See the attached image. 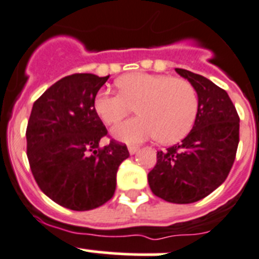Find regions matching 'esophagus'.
<instances>
[{
	"mask_svg": "<svg viewBox=\"0 0 259 259\" xmlns=\"http://www.w3.org/2000/svg\"><path fill=\"white\" fill-rule=\"evenodd\" d=\"M127 149H129V153H130V154H135L138 151H139V147H137V146H129V147H127Z\"/></svg>",
	"mask_w": 259,
	"mask_h": 259,
	"instance_id": "obj_1",
	"label": "esophagus"
}]
</instances>
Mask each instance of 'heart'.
Here are the masks:
<instances>
[{
  "mask_svg": "<svg viewBox=\"0 0 259 259\" xmlns=\"http://www.w3.org/2000/svg\"><path fill=\"white\" fill-rule=\"evenodd\" d=\"M118 92L102 89L94 97V111L105 124L112 125L137 108L139 116L120 122L113 138L126 143H141L157 137L172 144L187 137L198 113L194 87L168 75L135 72L117 80Z\"/></svg>",
  "mask_w": 259,
  "mask_h": 259,
  "instance_id": "obj_1",
  "label": "heart"
}]
</instances>
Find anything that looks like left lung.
<instances>
[{"label":"left lung","mask_w":259,"mask_h":259,"mask_svg":"<svg viewBox=\"0 0 259 259\" xmlns=\"http://www.w3.org/2000/svg\"><path fill=\"white\" fill-rule=\"evenodd\" d=\"M175 70L197 92V118L181 143L157 152L148 183L157 197L187 204L211 194L228 178L239 144V116L224 89L199 74Z\"/></svg>","instance_id":"obj_1"}]
</instances>
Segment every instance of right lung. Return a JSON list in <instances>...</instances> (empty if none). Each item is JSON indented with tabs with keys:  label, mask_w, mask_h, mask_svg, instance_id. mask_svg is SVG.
Listing matches in <instances>:
<instances>
[{
	"label": "right lung",
	"mask_w": 259,
	"mask_h": 259,
	"mask_svg": "<svg viewBox=\"0 0 259 259\" xmlns=\"http://www.w3.org/2000/svg\"><path fill=\"white\" fill-rule=\"evenodd\" d=\"M108 76L74 74L60 79L38 98L26 127V154L38 187L72 211L105 204L116 189L118 166L129 157L126 146L111 141L94 111V97Z\"/></svg>",
	"instance_id": "add662e5"
}]
</instances>
